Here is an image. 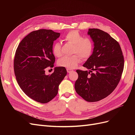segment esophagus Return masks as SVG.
Wrapping results in <instances>:
<instances>
[{"instance_id":"34e87169","label":"esophagus","mask_w":135,"mask_h":135,"mask_svg":"<svg viewBox=\"0 0 135 135\" xmlns=\"http://www.w3.org/2000/svg\"><path fill=\"white\" fill-rule=\"evenodd\" d=\"M66 70H67L68 73H70L71 71H73V70H71V69H67Z\"/></svg>"}]
</instances>
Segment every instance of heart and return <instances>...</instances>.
Segmentation results:
<instances>
[{
  "mask_svg": "<svg viewBox=\"0 0 135 135\" xmlns=\"http://www.w3.org/2000/svg\"><path fill=\"white\" fill-rule=\"evenodd\" d=\"M64 40L67 43L73 44L71 56L64 57L58 61L59 66L66 69H74L81 61V58L87 60L90 57L93 50V43L88 37H83L79 31L72 30L64 36ZM54 55L60 57L62 55V46L60 42H56L52 47Z\"/></svg>",
  "mask_w": 135,
  "mask_h": 135,
  "instance_id": "1",
  "label": "heart"
}]
</instances>
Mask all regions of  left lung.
I'll return each mask as SVG.
<instances>
[{"instance_id":"left-lung-1","label":"left lung","mask_w":135,"mask_h":135,"mask_svg":"<svg viewBox=\"0 0 135 135\" xmlns=\"http://www.w3.org/2000/svg\"><path fill=\"white\" fill-rule=\"evenodd\" d=\"M94 42L92 55L83 66L89 71L76 70V93L88 102L99 101L111 94L119 83L124 69V56L120 45L108 33L89 28Z\"/></svg>"}]
</instances>
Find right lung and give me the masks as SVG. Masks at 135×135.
Listing matches in <instances>:
<instances>
[{"label": "right lung", "instance_id": "1", "mask_svg": "<svg viewBox=\"0 0 135 135\" xmlns=\"http://www.w3.org/2000/svg\"><path fill=\"white\" fill-rule=\"evenodd\" d=\"M60 35L52 30L33 31L21 40L16 51L14 71L17 83L27 96L42 104L57 95L67 74L65 68L56 67L51 75L45 74L46 68L54 66L52 46Z\"/></svg>", "mask_w": 135, "mask_h": 135}]
</instances>
